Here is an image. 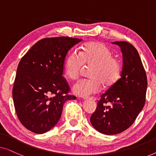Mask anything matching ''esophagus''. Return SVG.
Returning a JSON list of instances; mask_svg holds the SVG:
<instances>
[{"label":"esophagus","instance_id":"34e87169","mask_svg":"<svg viewBox=\"0 0 156 156\" xmlns=\"http://www.w3.org/2000/svg\"><path fill=\"white\" fill-rule=\"evenodd\" d=\"M84 99H89V100H92V101H96V98L95 97H85L84 98Z\"/></svg>","mask_w":156,"mask_h":156}]
</instances>
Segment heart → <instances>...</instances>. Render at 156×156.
I'll return each instance as SVG.
<instances>
[{
	"label": "heart",
	"instance_id": "1",
	"mask_svg": "<svg viewBox=\"0 0 156 156\" xmlns=\"http://www.w3.org/2000/svg\"><path fill=\"white\" fill-rule=\"evenodd\" d=\"M91 67L89 70L91 78L79 80L74 84V94L87 97L101 89L102 84L111 87L118 81L121 74V65L106 44L91 42L85 44L80 52L72 51L66 59L65 73L71 80L80 76L84 66Z\"/></svg>",
	"mask_w": 156,
	"mask_h": 156
}]
</instances>
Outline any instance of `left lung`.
<instances>
[{"mask_svg": "<svg viewBox=\"0 0 156 156\" xmlns=\"http://www.w3.org/2000/svg\"><path fill=\"white\" fill-rule=\"evenodd\" d=\"M112 43L120 47L123 55L121 77L101 94L90 118L94 129L106 135L120 133L133 124L144 106L148 85L137 50L127 42Z\"/></svg>", "mask_w": 156, "mask_h": 156, "instance_id": "8db88e82", "label": "left lung"}]
</instances>
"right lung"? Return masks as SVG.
<instances>
[{"instance_id":"1","label":"right lung","mask_w":156,"mask_h":156,"mask_svg":"<svg viewBox=\"0 0 156 156\" xmlns=\"http://www.w3.org/2000/svg\"><path fill=\"white\" fill-rule=\"evenodd\" d=\"M82 41L78 38H44L20 59L12 88L15 109L20 123L33 133L42 134L60 119L64 104L75 99L62 76L68 51Z\"/></svg>"}]
</instances>
